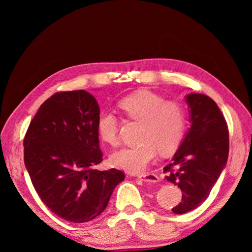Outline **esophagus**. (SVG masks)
Segmentation results:
<instances>
[{
  "instance_id": "1",
  "label": "esophagus",
  "mask_w": 252,
  "mask_h": 252,
  "mask_svg": "<svg viewBox=\"0 0 252 252\" xmlns=\"http://www.w3.org/2000/svg\"><path fill=\"white\" fill-rule=\"evenodd\" d=\"M138 178L142 179L144 181H149V182H158L159 181V177L155 173H142V174H138Z\"/></svg>"
}]
</instances>
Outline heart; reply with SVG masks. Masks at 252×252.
Masks as SVG:
<instances>
[{
    "label": "heart",
    "mask_w": 252,
    "mask_h": 252,
    "mask_svg": "<svg viewBox=\"0 0 252 252\" xmlns=\"http://www.w3.org/2000/svg\"><path fill=\"white\" fill-rule=\"evenodd\" d=\"M118 106L126 118L141 126L138 144L111 156L114 167L132 173L142 172L155 159L158 150L161 155H169L181 143L187 126V111L181 102L165 100L155 92L141 90L123 97ZM118 118L111 112H102L97 118V133L102 141L118 146Z\"/></svg>",
    "instance_id": "heart-1"
}]
</instances>
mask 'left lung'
<instances>
[{"label": "left lung", "instance_id": "obj_1", "mask_svg": "<svg viewBox=\"0 0 252 252\" xmlns=\"http://www.w3.org/2000/svg\"><path fill=\"white\" fill-rule=\"evenodd\" d=\"M191 126L171 162L163 168L167 180L182 191L176 215L189 212L206 200L225 167L229 131L223 114L211 97L187 95Z\"/></svg>", "mask_w": 252, "mask_h": 252}]
</instances>
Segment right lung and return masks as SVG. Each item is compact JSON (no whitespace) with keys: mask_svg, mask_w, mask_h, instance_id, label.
<instances>
[{"mask_svg":"<svg viewBox=\"0 0 252 252\" xmlns=\"http://www.w3.org/2000/svg\"><path fill=\"white\" fill-rule=\"evenodd\" d=\"M99 104L84 90L57 92L40 106L24 136V163L46 207L70 222L91 221L104 211L121 170L94 169L102 161Z\"/></svg>","mask_w":252,"mask_h":252,"instance_id":"obj_1","label":"right lung"}]
</instances>
